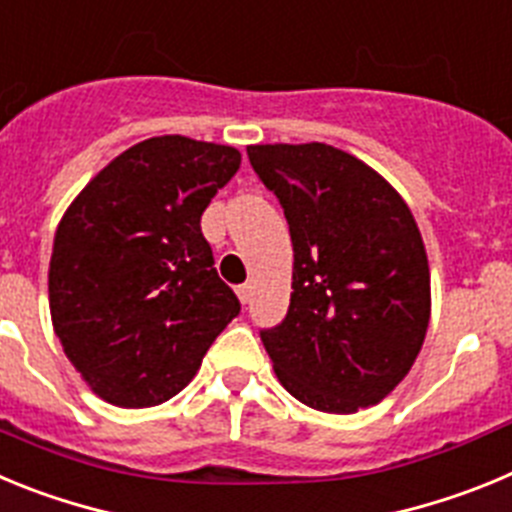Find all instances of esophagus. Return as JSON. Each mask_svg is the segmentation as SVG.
Returning <instances> with one entry per match:
<instances>
[{
	"label": "esophagus",
	"instance_id": "esophagus-1",
	"mask_svg": "<svg viewBox=\"0 0 512 512\" xmlns=\"http://www.w3.org/2000/svg\"><path fill=\"white\" fill-rule=\"evenodd\" d=\"M237 296H239V301H242V303H250V298H252V285H250V283L237 285Z\"/></svg>",
	"mask_w": 512,
	"mask_h": 512
}]
</instances>
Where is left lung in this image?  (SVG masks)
Returning <instances> with one entry per match:
<instances>
[{
	"label": "left lung",
	"mask_w": 512,
	"mask_h": 512,
	"mask_svg": "<svg viewBox=\"0 0 512 512\" xmlns=\"http://www.w3.org/2000/svg\"><path fill=\"white\" fill-rule=\"evenodd\" d=\"M293 242L285 319L262 329L280 385L308 408L357 413L408 375L431 316L411 209L370 165L324 145H250Z\"/></svg>",
	"instance_id": "8db88e82"
}]
</instances>
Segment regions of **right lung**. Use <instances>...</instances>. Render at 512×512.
<instances>
[{
	"instance_id": "add662e5",
	"label": "right lung",
	"mask_w": 512,
	"mask_h": 512,
	"mask_svg": "<svg viewBox=\"0 0 512 512\" xmlns=\"http://www.w3.org/2000/svg\"><path fill=\"white\" fill-rule=\"evenodd\" d=\"M239 163L229 145L150 137L63 214L48 273L53 329L107 403L150 408L181 393L239 313L201 234V214Z\"/></svg>"
}]
</instances>
